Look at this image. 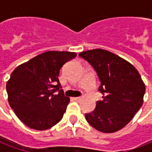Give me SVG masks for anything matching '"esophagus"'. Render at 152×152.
Listing matches in <instances>:
<instances>
[{"mask_svg":"<svg viewBox=\"0 0 152 152\" xmlns=\"http://www.w3.org/2000/svg\"><path fill=\"white\" fill-rule=\"evenodd\" d=\"M73 100L75 102H79V101H80V97H73Z\"/></svg>","mask_w":152,"mask_h":152,"instance_id":"1","label":"esophagus"}]
</instances>
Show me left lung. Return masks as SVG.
I'll list each match as a JSON object with an SVG mask.
<instances>
[{"mask_svg": "<svg viewBox=\"0 0 152 152\" xmlns=\"http://www.w3.org/2000/svg\"><path fill=\"white\" fill-rule=\"evenodd\" d=\"M91 65L103 95L96 107L85 113L87 122L103 133L118 131L127 125L141 107L145 87L136 68L118 56L102 49L83 51L79 55Z\"/></svg>", "mask_w": 152, "mask_h": 152, "instance_id": "1", "label": "left lung"}]
</instances>
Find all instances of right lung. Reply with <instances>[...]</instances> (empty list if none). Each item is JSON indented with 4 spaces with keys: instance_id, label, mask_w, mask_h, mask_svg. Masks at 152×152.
Wrapping results in <instances>:
<instances>
[{
    "instance_id": "obj_1",
    "label": "right lung",
    "mask_w": 152,
    "mask_h": 152,
    "mask_svg": "<svg viewBox=\"0 0 152 152\" xmlns=\"http://www.w3.org/2000/svg\"><path fill=\"white\" fill-rule=\"evenodd\" d=\"M76 56L46 51L13 70L7 83L9 105L25 125L45 130L62 118L69 97L64 96L58 75L61 67Z\"/></svg>"
}]
</instances>
